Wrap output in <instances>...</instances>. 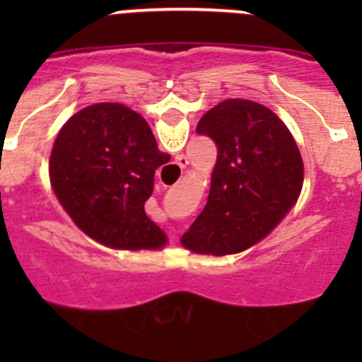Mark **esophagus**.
I'll return each instance as SVG.
<instances>
[{
    "label": "esophagus",
    "instance_id": "34e87169",
    "mask_svg": "<svg viewBox=\"0 0 362 362\" xmlns=\"http://www.w3.org/2000/svg\"><path fill=\"white\" fill-rule=\"evenodd\" d=\"M177 165L181 166V168H187V166H188V159L185 158V156H179V158H177Z\"/></svg>",
    "mask_w": 362,
    "mask_h": 362
}]
</instances>
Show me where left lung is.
<instances>
[{"mask_svg":"<svg viewBox=\"0 0 362 362\" xmlns=\"http://www.w3.org/2000/svg\"><path fill=\"white\" fill-rule=\"evenodd\" d=\"M212 137L217 161L206 206L183 233L194 254H239L263 241L296 206L305 166L288 127L250 99H225L197 123Z\"/></svg>","mask_w":362,"mask_h":362,"instance_id":"obj_1","label":"left lung"}]
</instances>
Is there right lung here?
<instances>
[{
  "instance_id": "right-lung-1",
  "label": "right lung",
  "mask_w": 362,
  "mask_h": 362,
  "mask_svg": "<svg viewBox=\"0 0 362 362\" xmlns=\"http://www.w3.org/2000/svg\"><path fill=\"white\" fill-rule=\"evenodd\" d=\"M159 152L141 114L121 103H94L69 117L49 159L57 201L81 232L114 250H161L168 238L146 217Z\"/></svg>"
}]
</instances>
